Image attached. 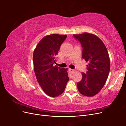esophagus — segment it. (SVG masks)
<instances>
[{"label": "esophagus", "mask_w": 126, "mask_h": 126, "mask_svg": "<svg viewBox=\"0 0 126 126\" xmlns=\"http://www.w3.org/2000/svg\"><path fill=\"white\" fill-rule=\"evenodd\" d=\"M70 72L71 74H73L74 72L75 71V70H74V69H70Z\"/></svg>", "instance_id": "obj_1"}]
</instances>
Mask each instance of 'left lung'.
Returning a JSON list of instances; mask_svg holds the SVG:
<instances>
[{"mask_svg": "<svg viewBox=\"0 0 126 126\" xmlns=\"http://www.w3.org/2000/svg\"><path fill=\"white\" fill-rule=\"evenodd\" d=\"M74 37L82 47V58L88 63L87 71L77 83L80 93L87 97L97 94L105 85L110 69V59L105 44L97 36L84 32Z\"/></svg>", "mask_w": 126, "mask_h": 126, "instance_id": "1", "label": "left lung"}]
</instances>
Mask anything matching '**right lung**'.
Here are the masks:
<instances>
[{"mask_svg":"<svg viewBox=\"0 0 126 126\" xmlns=\"http://www.w3.org/2000/svg\"><path fill=\"white\" fill-rule=\"evenodd\" d=\"M67 35L52 34L44 37L33 54V68L37 80L48 96L55 97L63 93L69 81L68 69L54 66L56 55Z\"/></svg>","mask_w":126,"mask_h":126,"instance_id":"add662e5","label":"right lung"}]
</instances>
